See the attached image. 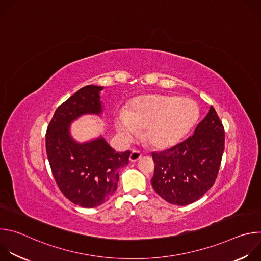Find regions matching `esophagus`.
<instances>
[{
  "instance_id": "esophagus-1",
  "label": "esophagus",
  "mask_w": 261,
  "mask_h": 261,
  "mask_svg": "<svg viewBox=\"0 0 261 261\" xmlns=\"http://www.w3.org/2000/svg\"><path fill=\"white\" fill-rule=\"evenodd\" d=\"M141 156H142V154L139 151H132L131 155L129 157V160L131 162H136L137 160H139L141 158Z\"/></svg>"
}]
</instances>
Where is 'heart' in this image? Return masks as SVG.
<instances>
[{"label": "heart", "mask_w": 261, "mask_h": 261, "mask_svg": "<svg viewBox=\"0 0 261 261\" xmlns=\"http://www.w3.org/2000/svg\"><path fill=\"white\" fill-rule=\"evenodd\" d=\"M199 117L195 101L173 95H148L136 100L116 117V128L125 140L144 129V140L156 148L176 144L193 128Z\"/></svg>", "instance_id": "obj_1"}]
</instances>
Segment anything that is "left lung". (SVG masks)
Listing matches in <instances>:
<instances>
[{"label": "left lung", "mask_w": 261, "mask_h": 261, "mask_svg": "<svg viewBox=\"0 0 261 261\" xmlns=\"http://www.w3.org/2000/svg\"><path fill=\"white\" fill-rule=\"evenodd\" d=\"M224 142V127L211 106L208 114L190 137L168 150L152 154L155 163L154 190L175 205H187L198 200L217 178Z\"/></svg>", "instance_id": "8db88e82"}]
</instances>
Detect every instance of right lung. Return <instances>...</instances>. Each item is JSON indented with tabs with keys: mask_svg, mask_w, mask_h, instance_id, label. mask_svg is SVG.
I'll list each match as a JSON object with an SVG mask.
<instances>
[{
	"mask_svg": "<svg viewBox=\"0 0 261 261\" xmlns=\"http://www.w3.org/2000/svg\"><path fill=\"white\" fill-rule=\"evenodd\" d=\"M89 85L61 104L47 127L46 153L61 192L74 204L96 207L114 195L119 170L129 163L130 151L116 152L103 137L80 143L70 135V124L83 115L102 113L100 91Z\"/></svg>",
	"mask_w": 261,
	"mask_h": 261,
	"instance_id": "right-lung-1",
	"label": "right lung"
}]
</instances>
